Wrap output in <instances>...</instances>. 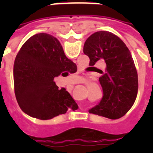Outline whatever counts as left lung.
<instances>
[{
  "instance_id": "1",
  "label": "left lung",
  "mask_w": 153,
  "mask_h": 153,
  "mask_svg": "<svg viewBox=\"0 0 153 153\" xmlns=\"http://www.w3.org/2000/svg\"><path fill=\"white\" fill-rule=\"evenodd\" d=\"M83 53L89 57V65L99 60L106 65L99 78L102 98L89 113L112 120L124 116L134 105L138 88V73L128 47L112 33L99 31L87 39Z\"/></svg>"
}]
</instances>
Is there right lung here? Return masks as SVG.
Wrapping results in <instances>:
<instances>
[{"label":"right lung","mask_w":153,"mask_h":153,"mask_svg":"<svg viewBox=\"0 0 153 153\" xmlns=\"http://www.w3.org/2000/svg\"><path fill=\"white\" fill-rule=\"evenodd\" d=\"M77 66L65 55L56 38L38 33L28 38L17 54L14 64V85L19 107L27 115L50 120L77 110L78 105L54 78L75 73Z\"/></svg>","instance_id":"1"}]
</instances>
